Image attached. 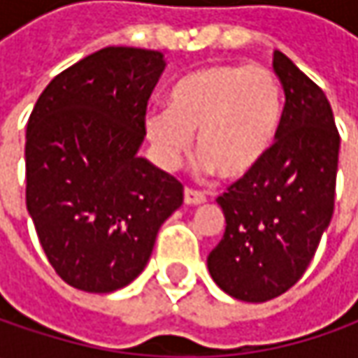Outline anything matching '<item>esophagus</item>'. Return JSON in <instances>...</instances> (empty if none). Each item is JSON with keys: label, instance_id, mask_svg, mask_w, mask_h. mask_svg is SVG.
Returning <instances> with one entry per match:
<instances>
[{"label": "esophagus", "instance_id": "esophagus-1", "mask_svg": "<svg viewBox=\"0 0 358 358\" xmlns=\"http://www.w3.org/2000/svg\"><path fill=\"white\" fill-rule=\"evenodd\" d=\"M207 197L205 193L199 191V189H193V187H185V203L187 205H199V203H205Z\"/></svg>", "mask_w": 358, "mask_h": 358}]
</instances>
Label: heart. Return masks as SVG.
Instances as JSON below:
<instances>
[{
    "label": "heart",
    "mask_w": 358,
    "mask_h": 358,
    "mask_svg": "<svg viewBox=\"0 0 358 358\" xmlns=\"http://www.w3.org/2000/svg\"><path fill=\"white\" fill-rule=\"evenodd\" d=\"M282 87L263 65L221 63L201 67L169 91L167 109L145 119L147 135L165 167L191 149L225 179H239L267 157L282 121Z\"/></svg>",
    "instance_id": "b5f03b06"
}]
</instances>
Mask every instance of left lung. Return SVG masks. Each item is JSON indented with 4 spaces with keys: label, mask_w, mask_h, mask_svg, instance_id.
I'll list each match as a JSON object with an SVG mask.
<instances>
[{
    "label": "left lung",
    "mask_w": 358,
    "mask_h": 358,
    "mask_svg": "<svg viewBox=\"0 0 358 358\" xmlns=\"http://www.w3.org/2000/svg\"><path fill=\"white\" fill-rule=\"evenodd\" d=\"M273 69L285 90L277 141L217 197L227 227L207 257L213 281L247 303L282 295L303 277L335 209L341 137L333 109L281 51Z\"/></svg>",
    "instance_id": "obj_1"
}]
</instances>
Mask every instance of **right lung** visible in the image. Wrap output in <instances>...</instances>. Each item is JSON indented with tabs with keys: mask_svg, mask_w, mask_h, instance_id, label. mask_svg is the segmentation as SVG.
<instances>
[{
	"mask_svg": "<svg viewBox=\"0 0 358 358\" xmlns=\"http://www.w3.org/2000/svg\"><path fill=\"white\" fill-rule=\"evenodd\" d=\"M163 53L111 45L63 69L25 131V203L49 265L87 293L129 285L183 185L137 149Z\"/></svg>",
	"mask_w": 358,
	"mask_h": 358,
	"instance_id": "obj_1",
	"label": "right lung"
}]
</instances>
